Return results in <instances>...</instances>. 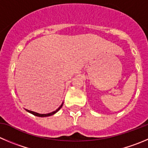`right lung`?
<instances>
[{"label":"right lung","instance_id":"obj_1","mask_svg":"<svg viewBox=\"0 0 148 148\" xmlns=\"http://www.w3.org/2000/svg\"><path fill=\"white\" fill-rule=\"evenodd\" d=\"M62 105H63V102H62V105H60V106L59 107V108H57V110H56L53 111V112H49V113H46V114L38 113V112H34V111H31V110H27V109H25V110H26L27 112H29V113H31V114H33V115H36V116H38V117H48V116H51V115H54V114H55L56 112H58V111L60 110L62 108Z\"/></svg>","mask_w":148,"mask_h":148}]
</instances>
